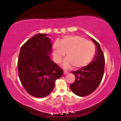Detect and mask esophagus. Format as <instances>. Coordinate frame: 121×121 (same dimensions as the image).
Instances as JSON below:
<instances>
[{"label":"esophagus","instance_id":"esophagus-1","mask_svg":"<svg viewBox=\"0 0 121 121\" xmlns=\"http://www.w3.org/2000/svg\"><path fill=\"white\" fill-rule=\"evenodd\" d=\"M68 73H69L68 72L66 71H63V74H67Z\"/></svg>","mask_w":121,"mask_h":121}]
</instances>
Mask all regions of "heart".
Returning <instances> with one entry per match:
<instances>
[{"mask_svg":"<svg viewBox=\"0 0 121 121\" xmlns=\"http://www.w3.org/2000/svg\"><path fill=\"white\" fill-rule=\"evenodd\" d=\"M53 54L56 61L61 62L65 55L68 56L63 62V66L68 69L74 65L81 68L91 62L96 53V47L91 41L78 35H68L53 45Z\"/></svg>","mask_w":121,"mask_h":121,"instance_id":"obj_1","label":"heart"}]
</instances>
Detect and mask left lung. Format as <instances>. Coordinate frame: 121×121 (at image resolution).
<instances>
[{"instance_id": "left-lung-1", "label": "left lung", "mask_w": 121, "mask_h": 121, "mask_svg": "<svg viewBox=\"0 0 121 121\" xmlns=\"http://www.w3.org/2000/svg\"><path fill=\"white\" fill-rule=\"evenodd\" d=\"M91 38L97 49L93 61L79 70L72 72L75 75V80L70 85V89L73 93L80 97L92 93L101 83L104 74L105 59L104 53L99 43L94 38Z\"/></svg>"}]
</instances>
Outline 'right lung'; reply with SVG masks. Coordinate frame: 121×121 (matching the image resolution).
<instances>
[{
    "label": "right lung",
    "mask_w": 121,
    "mask_h": 121,
    "mask_svg": "<svg viewBox=\"0 0 121 121\" xmlns=\"http://www.w3.org/2000/svg\"><path fill=\"white\" fill-rule=\"evenodd\" d=\"M52 49L46 34H38L22 46L17 61L19 77L28 93L37 98L47 96L63 70L49 56Z\"/></svg>",
    "instance_id": "1"
}]
</instances>
